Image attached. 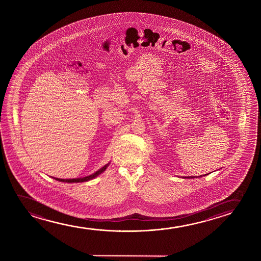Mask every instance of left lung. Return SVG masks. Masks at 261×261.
<instances>
[{"label":"left lung","instance_id":"1","mask_svg":"<svg viewBox=\"0 0 261 261\" xmlns=\"http://www.w3.org/2000/svg\"><path fill=\"white\" fill-rule=\"evenodd\" d=\"M185 178H194V176H188V177H185Z\"/></svg>","mask_w":261,"mask_h":261}]
</instances>
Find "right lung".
<instances>
[{
	"mask_svg": "<svg viewBox=\"0 0 261 261\" xmlns=\"http://www.w3.org/2000/svg\"><path fill=\"white\" fill-rule=\"evenodd\" d=\"M109 164L105 165L104 167L100 168L98 171L95 172L94 174L93 175H89V176H86V177H83V178H74V179H61V178H55L54 177L55 180H57V181H60V182H86V181H89V180H92V179L94 178V177H96L98 175L101 174L102 172L105 171V169L107 168Z\"/></svg>",
	"mask_w": 261,
	"mask_h": 261,
	"instance_id": "right-lung-1",
	"label": "right lung"
}]
</instances>
